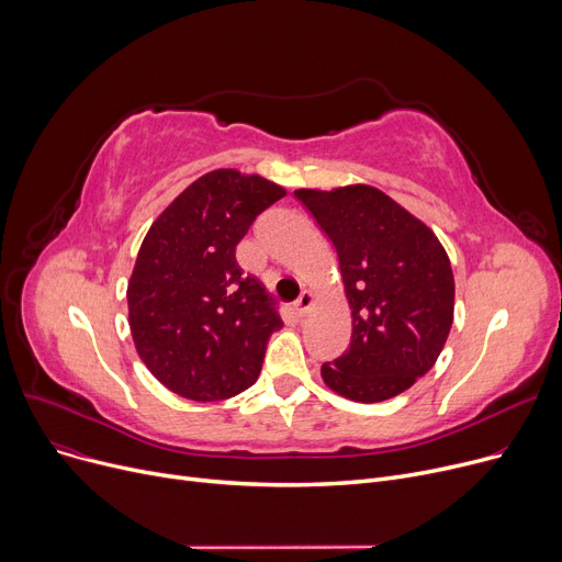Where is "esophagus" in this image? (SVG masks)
Instances as JSON below:
<instances>
[{
    "label": "esophagus",
    "mask_w": 562,
    "mask_h": 562,
    "mask_svg": "<svg viewBox=\"0 0 562 562\" xmlns=\"http://www.w3.org/2000/svg\"><path fill=\"white\" fill-rule=\"evenodd\" d=\"M311 306H313V294H311L308 290H304V292L300 294V300L294 302V313H296V317H304V315L311 311Z\"/></svg>",
    "instance_id": "34e87169"
}]
</instances>
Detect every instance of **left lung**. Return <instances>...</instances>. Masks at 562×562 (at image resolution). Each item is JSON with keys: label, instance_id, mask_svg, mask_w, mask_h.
Here are the masks:
<instances>
[{"label": "left lung", "instance_id": "obj_1", "mask_svg": "<svg viewBox=\"0 0 562 562\" xmlns=\"http://www.w3.org/2000/svg\"><path fill=\"white\" fill-rule=\"evenodd\" d=\"M338 254L351 340L322 379L351 402L397 397L436 366L453 322V272L436 234L372 186L294 190Z\"/></svg>", "mask_w": 562, "mask_h": 562}]
</instances>
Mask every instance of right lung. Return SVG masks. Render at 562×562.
<instances>
[{
	"label": "right lung",
	"mask_w": 562,
	"mask_h": 562,
	"mask_svg": "<svg viewBox=\"0 0 562 562\" xmlns=\"http://www.w3.org/2000/svg\"><path fill=\"white\" fill-rule=\"evenodd\" d=\"M285 196L258 175L215 170L190 183L149 226L126 302L147 370L192 402H220L256 383L283 326L274 296L245 277L236 245Z\"/></svg>",
	"instance_id": "add662e5"
}]
</instances>
